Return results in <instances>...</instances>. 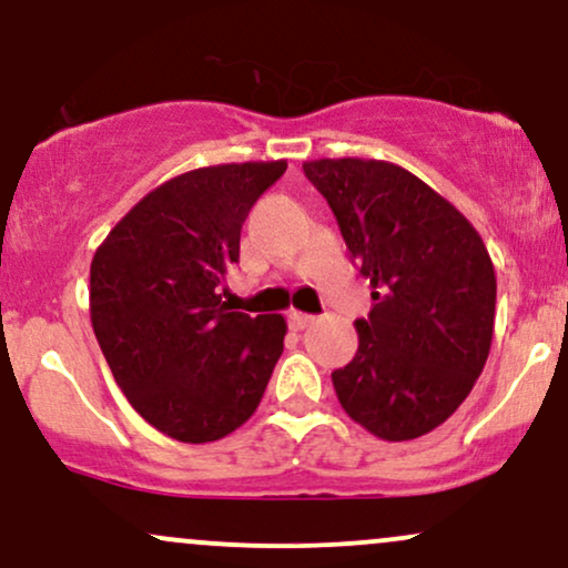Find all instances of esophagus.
<instances>
[{"mask_svg":"<svg viewBox=\"0 0 568 568\" xmlns=\"http://www.w3.org/2000/svg\"><path fill=\"white\" fill-rule=\"evenodd\" d=\"M313 323H315V315H307V313H296V310H294V313L288 315V326L294 328V332H304V328H307V326H313Z\"/></svg>","mask_w":568,"mask_h":568,"instance_id":"obj_1","label":"esophagus"}]
</instances>
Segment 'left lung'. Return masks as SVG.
<instances>
[{"mask_svg": "<svg viewBox=\"0 0 568 568\" xmlns=\"http://www.w3.org/2000/svg\"><path fill=\"white\" fill-rule=\"evenodd\" d=\"M304 174L375 288L355 321L358 351L332 372L336 398L379 439H417L456 413L488 361L494 261L477 229L402 166L321 159Z\"/></svg>", "mask_w": 568, "mask_h": 568, "instance_id": "8db88e82", "label": "left lung"}]
</instances>
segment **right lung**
Here are the masks:
<instances>
[{
  "label": "right lung",
  "mask_w": 568,
  "mask_h": 568,
  "mask_svg": "<svg viewBox=\"0 0 568 568\" xmlns=\"http://www.w3.org/2000/svg\"><path fill=\"white\" fill-rule=\"evenodd\" d=\"M285 161L202 166L136 202L91 261V323L129 404L178 442L223 439L258 407L283 315L229 313L221 283Z\"/></svg>",
  "instance_id": "add662e5"
}]
</instances>
